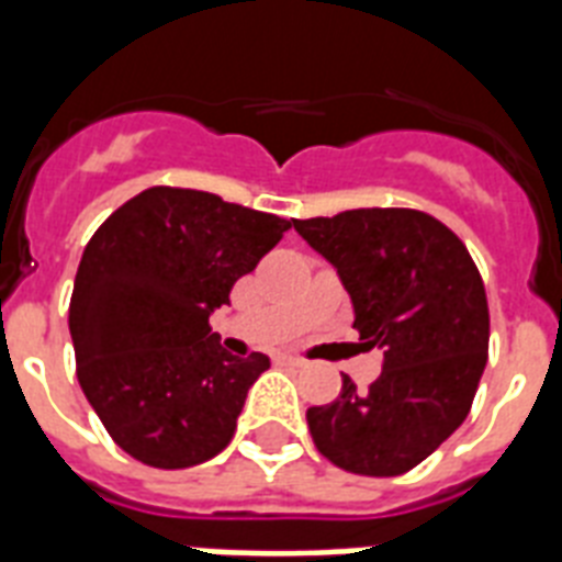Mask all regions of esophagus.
<instances>
[{"label":"esophagus","instance_id":"obj_1","mask_svg":"<svg viewBox=\"0 0 562 562\" xmlns=\"http://www.w3.org/2000/svg\"><path fill=\"white\" fill-rule=\"evenodd\" d=\"M273 361H277V364H285V368H303V364H306L303 359H294V356H285V352H277Z\"/></svg>","mask_w":562,"mask_h":562}]
</instances>
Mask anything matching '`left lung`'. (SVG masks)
<instances>
[{
  "label": "left lung",
  "instance_id": "obj_1",
  "mask_svg": "<svg viewBox=\"0 0 562 562\" xmlns=\"http://www.w3.org/2000/svg\"><path fill=\"white\" fill-rule=\"evenodd\" d=\"M352 300L364 350H382L368 391L344 375L329 405L306 411L317 452L356 475L391 479L426 461L461 426L487 364L481 273L452 229L419 210H347L294 218Z\"/></svg>",
  "mask_w": 562,
  "mask_h": 562
}]
</instances>
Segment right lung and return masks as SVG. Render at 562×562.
Here are the masks:
<instances>
[{
	"label": "right lung",
	"instance_id": "1",
	"mask_svg": "<svg viewBox=\"0 0 562 562\" xmlns=\"http://www.w3.org/2000/svg\"><path fill=\"white\" fill-rule=\"evenodd\" d=\"M291 227L198 189L151 187L83 247L69 335L83 396L131 458L187 470L233 440L262 352L229 356L210 315Z\"/></svg>",
	"mask_w": 562,
	"mask_h": 562
}]
</instances>
